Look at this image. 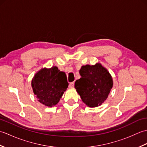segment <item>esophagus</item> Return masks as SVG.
I'll use <instances>...</instances> for the list:
<instances>
[{
    "label": "esophagus",
    "instance_id": "esophagus-1",
    "mask_svg": "<svg viewBox=\"0 0 147 147\" xmlns=\"http://www.w3.org/2000/svg\"><path fill=\"white\" fill-rule=\"evenodd\" d=\"M74 85V82H71L69 83V88H73Z\"/></svg>",
    "mask_w": 147,
    "mask_h": 147
}]
</instances>
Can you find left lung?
<instances>
[{
  "label": "left lung",
  "mask_w": 147,
  "mask_h": 147,
  "mask_svg": "<svg viewBox=\"0 0 147 147\" xmlns=\"http://www.w3.org/2000/svg\"><path fill=\"white\" fill-rule=\"evenodd\" d=\"M80 79L74 87L82 101L89 107H96L106 100L113 86V80L108 70L98 62L82 65Z\"/></svg>",
  "instance_id": "8db88e82"
}]
</instances>
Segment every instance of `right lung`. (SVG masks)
I'll return each instance as SVG.
<instances>
[{
  "instance_id": "add662e5",
  "label": "right lung",
  "mask_w": 147,
  "mask_h": 147,
  "mask_svg": "<svg viewBox=\"0 0 147 147\" xmlns=\"http://www.w3.org/2000/svg\"><path fill=\"white\" fill-rule=\"evenodd\" d=\"M68 85L65 73L56 66L42 68L32 80L33 91L38 101L50 107L59 102Z\"/></svg>"
}]
</instances>
